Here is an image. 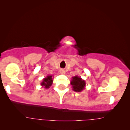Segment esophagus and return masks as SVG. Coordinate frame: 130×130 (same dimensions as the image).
I'll return each instance as SVG.
<instances>
[{
    "mask_svg": "<svg viewBox=\"0 0 130 130\" xmlns=\"http://www.w3.org/2000/svg\"><path fill=\"white\" fill-rule=\"evenodd\" d=\"M60 73H61V74H63V73H64V70L63 69H61V70H60Z\"/></svg>",
    "mask_w": 130,
    "mask_h": 130,
    "instance_id": "obj_1",
    "label": "esophagus"
}]
</instances>
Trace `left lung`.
<instances>
[{"mask_svg":"<svg viewBox=\"0 0 130 130\" xmlns=\"http://www.w3.org/2000/svg\"><path fill=\"white\" fill-rule=\"evenodd\" d=\"M70 84L72 86L73 90L76 92H81L83 90L85 89V86H86V82L84 80L82 79V78L80 77H78V76L72 77Z\"/></svg>","mask_w":130,"mask_h":130,"instance_id":"obj_1","label":"left lung"}]
</instances>
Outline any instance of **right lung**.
<instances>
[{
	"instance_id": "1",
	"label": "right lung",
	"mask_w": 130,
	"mask_h": 130,
	"mask_svg": "<svg viewBox=\"0 0 130 130\" xmlns=\"http://www.w3.org/2000/svg\"><path fill=\"white\" fill-rule=\"evenodd\" d=\"M53 79H52V76L51 75H48L47 77L44 78L43 79V81L41 83V86L45 88V89H49L51 87V85L52 84Z\"/></svg>"
}]
</instances>
